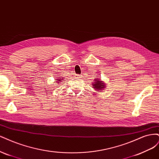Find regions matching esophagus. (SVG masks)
<instances>
[{"label":"esophagus","mask_w":159,"mask_h":159,"mask_svg":"<svg viewBox=\"0 0 159 159\" xmlns=\"http://www.w3.org/2000/svg\"><path fill=\"white\" fill-rule=\"evenodd\" d=\"M75 77L77 78V79H81L82 77H83V76H82V75H76Z\"/></svg>","instance_id":"obj_1"}]
</instances>
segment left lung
Masks as SVG:
<instances>
[{
	"label": "left lung",
	"mask_w": 159,
	"mask_h": 159,
	"mask_svg": "<svg viewBox=\"0 0 159 159\" xmlns=\"http://www.w3.org/2000/svg\"><path fill=\"white\" fill-rule=\"evenodd\" d=\"M92 85H93V88L95 90H96V92H98H98H102L106 88V83L100 78L96 77L94 80V83H92Z\"/></svg>",
	"instance_id": "left-lung-1"
}]
</instances>
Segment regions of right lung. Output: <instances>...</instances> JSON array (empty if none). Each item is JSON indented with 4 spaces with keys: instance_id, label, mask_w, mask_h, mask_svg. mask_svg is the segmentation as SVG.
<instances>
[{
    "instance_id": "1",
    "label": "right lung",
    "mask_w": 159,
    "mask_h": 159,
    "mask_svg": "<svg viewBox=\"0 0 159 159\" xmlns=\"http://www.w3.org/2000/svg\"><path fill=\"white\" fill-rule=\"evenodd\" d=\"M63 79V78H60L59 76V77L55 80H57V81H55V82H56V83H57V84H59V83H60V82L62 81Z\"/></svg>"
}]
</instances>
